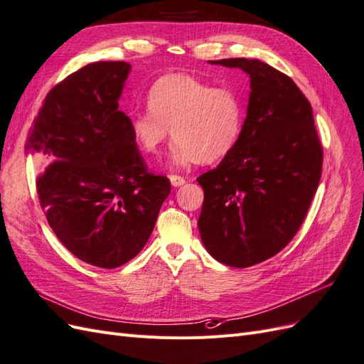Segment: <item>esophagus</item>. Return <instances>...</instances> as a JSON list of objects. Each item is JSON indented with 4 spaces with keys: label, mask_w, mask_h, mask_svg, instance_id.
Masks as SVG:
<instances>
[{
    "label": "esophagus",
    "mask_w": 364,
    "mask_h": 364,
    "mask_svg": "<svg viewBox=\"0 0 364 364\" xmlns=\"http://www.w3.org/2000/svg\"><path fill=\"white\" fill-rule=\"evenodd\" d=\"M170 182L173 186H181L185 183V179L182 178V176H178V174H171L170 176Z\"/></svg>",
    "instance_id": "esophagus-1"
}]
</instances>
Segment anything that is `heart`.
I'll return each instance as SVG.
<instances>
[{"label": "heart", "instance_id": "1", "mask_svg": "<svg viewBox=\"0 0 364 364\" xmlns=\"http://www.w3.org/2000/svg\"><path fill=\"white\" fill-rule=\"evenodd\" d=\"M147 106L149 111L132 115L130 135L141 151L156 155L173 134L168 162L176 168L226 158L243 134L241 95L190 74L162 75L150 87Z\"/></svg>", "mask_w": 364, "mask_h": 364}]
</instances>
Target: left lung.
Listing matches in <instances>:
<instances>
[{
  "label": "left lung",
  "instance_id": "8db88e82",
  "mask_svg": "<svg viewBox=\"0 0 364 364\" xmlns=\"http://www.w3.org/2000/svg\"><path fill=\"white\" fill-rule=\"evenodd\" d=\"M209 63L243 70L250 94L238 144L197 178L205 193L197 225L209 255L250 267L299 230L321 181L323 149L311 105L289 75L257 59Z\"/></svg>",
  "mask_w": 364,
  "mask_h": 364
}]
</instances>
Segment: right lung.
Returning a JSON list of instances; mask_svg holds the SVG:
<instances>
[{"instance_id":"1","label":"right lung","mask_w":364,"mask_h":364,"mask_svg":"<svg viewBox=\"0 0 364 364\" xmlns=\"http://www.w3.org/2000/svg\"><path fill=\"white\" fill-rule=\"evenodd\" d=\"M127 62H94L47 94L26 144L53 232L74 257L102 269L135 258L171 185L147 171L118 100Z\"/></svg>"}]
</instances>
